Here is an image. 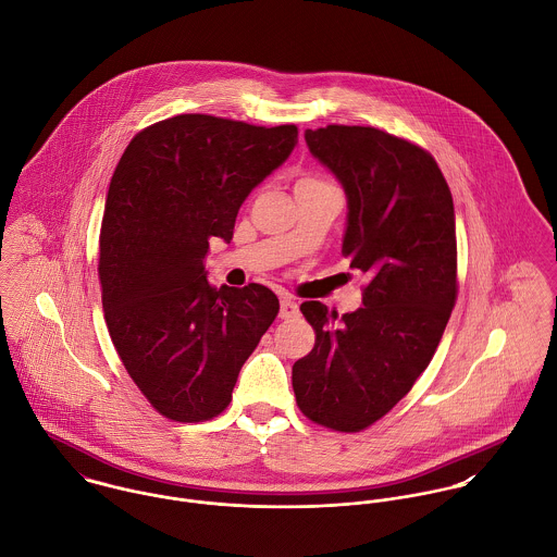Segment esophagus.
<instances>
[{
    "label": "esophagus",
    "mask_w": 557,
    "mask_h": 557,
    "mask_svg": "<svg viewBox=\"0 0 557 557\" xmlns=\"http://www.w3.org/2000/svg\"><path fill=\"white\" fill-rule=\"evenodd\" d=\"M299 314V306L293 297H282L280 299V317L282 319H295Z\"/></svg>",
    "instance_id": "34e87169"
}]
</instances>
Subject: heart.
I'll return each mask as SVG.
<instances>
[{
  "label": "heart",
  "instance_id": "heart-1",
  "mask_svg": "<svg viewBox=\"0 0 557 557\" xmlns=\"http://www.w3.org/2000/svg\"><path fill=\"white\" fill-rule=\"evenodd\" d=\"M330 183L323 181L321 176H314V174H304L299 181H297V191L299 189H319V187H327Z\"/></svg>",
  "mask_w": 557,
  "mask_h": 557
}]
</instances>
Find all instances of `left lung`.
I'll use <instances>...</instances> for the list:
<instances>
[{"mask_svg": "<svg viewBox=\"0 0 557 557\" xmlns=\"http://www.w3.org/2000/svg\"><path fill=\"white\" fill-rule=\"evenodd\" d=\"M306 144L346 194L342 253L368 286L342 317L301 304L317 342L293 389L312 422L357 433L409 394L440 346L456 301L454 202L437 161L385 131L330 124Z\"/></svg>", "mask_w": 557, "mask_h": 557, "instance_id": "8db88e82", "label": "left lung"}]
</instances>
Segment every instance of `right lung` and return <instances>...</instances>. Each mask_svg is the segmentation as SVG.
Instances as JSON below:
<instances>
[{"instance_id": "1", "label": "right lung", "mask_w": 557, "mask_h": 557, "mask_svg": "<svg viewBox=\"0 0 557 557\" xmlns=\"http://www.w3.org/2000/svg\"><path fill=\"white\" fill-rule=\"evenodd\" d=\"M297 135L181 113L139 131L115 165L99 238L106 323L128 376L170 420L220 416L280 312L262 284L211 286L205 256L213 236L232 240L240 205Z\"/></svg>"}]
</instances>
